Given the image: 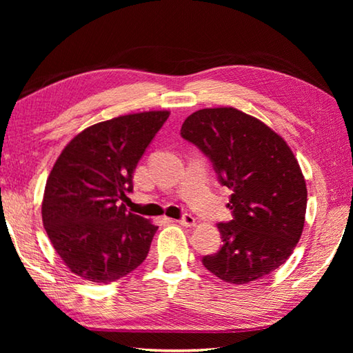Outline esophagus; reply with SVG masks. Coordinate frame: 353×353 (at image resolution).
<instances>
[{"label": "esophagus", "instance_id": "obj_1", "mask_svg": "<svg viewBox=\"0 0 353 353\" xmlns=\"http://www.w3.org/2000/svg\"><path fill=\"white\" fill-rule=\"evenodd\" d=\"M177 221L181 223L182 226H186V228H191V226H194V224H196V219H194L191 214H183L182 219L177 220Z\"/></svg>", "mask_w": 353, "mask_h": 353}]
</instances>
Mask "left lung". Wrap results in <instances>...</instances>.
I'll return each mask as SVG.
<instances>
[{
    "label": "left lung",
    "instance_id": "left-lung-1",
    "mask_svg": "<svg viewBox=\"0 0 353 353\" xmlns=\"http://www.w3.org/2000/svg\"><path fill=\"white\" fill-rule=\"evenodd\" d=\"M181 134L209 157L219 182L234 192L232 220L219 223L221 249L201 262L229 283L264 279L291 256L305 224L308 192L291 148L235 108L194 112Z\"/></svg>",
    "mask_w": 353,
    "mask_h": 353
}]
</instances>
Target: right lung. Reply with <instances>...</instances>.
I'll return each mask as SVG.
<instances>
[{"instance_id":"add662e5","label":"right lung","mask_w":353,"mask_h":353,"mask_svg":"<svg viewBox=\"0 0 353 353\" xmlns=\"http://www.w3.org/2000/svg\"><path fill=\"white\" fill-rule=\"evenodd\" d=\"M170 117L167 110L123 115L88 127L63 148L45 185L42 221L72 273L110 283L147 258L157 226L127 211L133 171Z\"/></svg>"}]
</instances>
